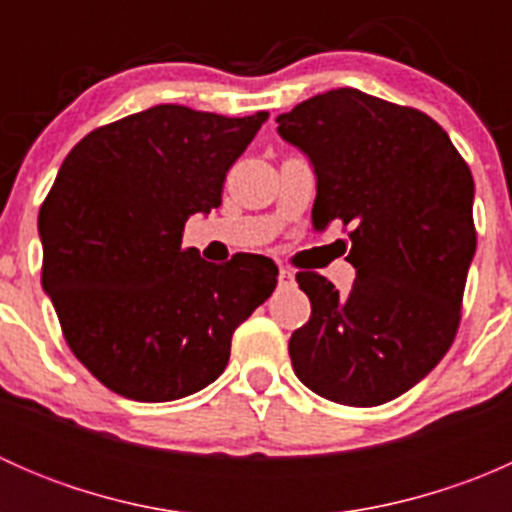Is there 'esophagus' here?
<instances>
[{
    "instance_id": "34e87169",
    "label": "esophagus",
    "mask_w": 512,
    "mask_h": 512,
    "mask_svg": "<svg viewBox=\"0 0 512 512\" xmlns=\"http://www.w3.org/2000/svg\"><path fill=\"white\" fill-rule=\"evenodd\" d=\"M277 285H280V287H292L294 285V272H289L287 267H282V270L277 272Z\"/></svg>"
}]
</instances>
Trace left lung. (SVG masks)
<instances>
[{
  "label": "left lung",
  "mask_w": 512,
  "mask_h": 512,
  "mask_svg": "<svg viewBox=\"0 0 512 512\" xmlns=\"http://www.w3.org/2000/svg\"><path fill=\"white\" fill-rule=\"evenodd\" d=\"M317 175L314 230L352 227L349 294L314 272L297 282L312 317L289 339L297 379L344 406H379L451 349L476 255L473 175L416 108L337 89L277 116Z\"/></svg>",
  "instance_id": "obj_1"
}]
</instances>
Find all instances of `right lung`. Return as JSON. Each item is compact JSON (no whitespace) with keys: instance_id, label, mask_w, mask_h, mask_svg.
<instances>
[{"instance_id":"right-lung-1","label":"right lung","mask_w":512,"mask_h":512,"mask_svg":"<svg viewBox=\"0 0 512 512\" xmlns=\"http://www.w3.org/2000/svg\"><path fill=\"white\" fill-rule=\"evenodd\" d=\"M267 116L163 103L96 128L61 163L39 210L41 287L71 352L116 394L175 401L213 384L275 289L267 257L213 265L180 247Z\"/></svg>"}]
</instances>
